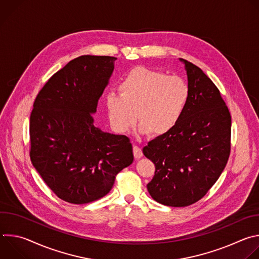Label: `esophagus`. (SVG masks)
<instances>
[{"instance_id":"34e87169","label":"esophagus","mask_w":259,"mask_h":259,"mask_svg":"<svg viewBox=\"0 0 259 259\" xmlns=\"http://www.w3.org/2000/svg\"><path fill=\"white\" fill-rule=\"evenodd\" d=\"M133 154H134V158L135 159H140L141 157H142V151H141V149L139 146H137V145H134V147H133Z\"/></svg>"}]
</instances>
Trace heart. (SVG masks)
Segmentation results:
<instances>
[{
	"label": "heart",
	"instance_id": "heart-1",
	"mask_svg": "<svg viewBox=\"0 0 259 259\" xmlns=\"http://www.w3.org/2000/svg\"><path fill=\"white\" fill-rule=\"evenodd\" d=\"M119 92H110L105 97L109 124L119 133L128 132L138 116L140 133L165 135L180 122L191 98L190 86L184 79L142 66L127 73Z\"/></svg>",
	"mask_w": 259,
	"mask_h": 259
}]
</instances>
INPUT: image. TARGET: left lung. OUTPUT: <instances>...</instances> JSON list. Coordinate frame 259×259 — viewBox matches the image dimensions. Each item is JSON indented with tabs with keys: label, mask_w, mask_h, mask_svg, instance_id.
Wrapping results in <instances>:
<instances>
[{
	"label": "left lung",
	"mask_w": 259,
	"mask_h": 259,
	"mask_svg": "<svg viewBox=\"0 0 259 259\" xmlns=\"http://www.w3.org/2000/svg\"><path fill=\"white\" fill-rule=\"evenodd\" d=\"M191 98L169 133L143 147L156 166L147 191L160 204L186 207L201 200L223 173L231 153L232 118L218 88L194 63L180 58Z\"/></svg>",
	"instance_id": "left-lung-1"
}]
</instances>
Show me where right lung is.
Wrapping results in <instances>:
<instances>
[{
    "mask_svg": "<svg viewBox=\"0 0 259 259\" xmlns=\"http://www.w3.org/2000/svg\"><path fill=\"white\" fill-rule=\"evenodd\" d=\"M116 59L83 55L70 60L33 102L30 161L51 191L70 204L104 197L117 174L133 162L130 139L102 132L93 116Z\"/></svg>",
    "mask_w": 259,
    "mask_h": 259,
    "instance_id": "add662e5",
    "label": "right lung"
}]
</instances>
